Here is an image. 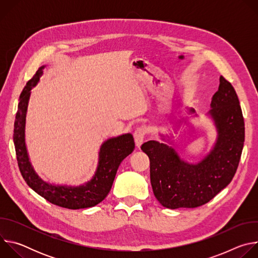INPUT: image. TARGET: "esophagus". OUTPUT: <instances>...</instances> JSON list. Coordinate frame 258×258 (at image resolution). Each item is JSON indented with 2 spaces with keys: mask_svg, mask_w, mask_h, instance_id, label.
Wrapping results in <instances>:
<instances>
[{
  "mask_svg": "<svg viewBox=\"0 0 258 258\" xmlns=\"http://www.w3.org/2000/svg\"><path fill=\"white\" fill-rule=\"evenodd\" d=\"M134 138H135V143L138 148H140L141 145L144 142V138H145V130L142 127H138L135 133H134Z\"/></svg>",
  "mask_w": 258,
  "mask_h": 258,
  "instance_id": "1",
  "label": "esophagus"
}]
</instances>
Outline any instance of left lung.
I'll return each instance as SVG.
<instances>
[{
  "label": "left lung",
  "mask_w": 258,
  "mask_h": 258,
  "mask_svg": "<svg viewBox=\"0 0 258 258\" xmlns=\"http://www.w3.org/2000/svg\"><path fill=\"white\" fill-rule=\"evenodd\" d=\"M210 106L217 139L213 149L198 163L181 160L173 148L157 141L141 147L150 159L153 193L166 208H195L209 202L237 171L245 139L244 118L236 91L224 77L219 78Z\"/></svg>",
  "instance_id": "obj_1"
}]
</instances>
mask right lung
<instances>
[{
    "mask_svg": "<svg viewBox=\"0 0 258 258\" xmlns=\"http://www.w3.org/2000/svg\"><path fill=\"white\" fill-rule=\"evenodd\" d=\"M42 66L24 87L19 97L14 122L13 141L18 166L27 185L47 201L68 209L93 207L102 202L111 190L116 171L121 161L135 149L133 135L125 134L105 141L99 152V162L91 180L79 187L56 186L44 181L31 166L25 146V120L31 89L43 75Z\"/></svg>",
    "mask_w": 258,
    "mask_h": 258,
    "instance_id": "right-lung-1",
    "label": "right lung"
}]
</instances>
